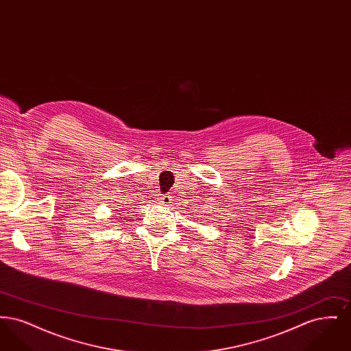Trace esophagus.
<instances>
[{"instance_id": "obj_1", "label": "esophagus", "mask_w": 351, "mask_h": 351, "mask_svg": "<svg viewBox=\"0 0 351 351\" xmlns=\"http://www.w3.org/2000/svg\"><path fill=\"white\" fill-rule=\"evenodd\" d=\"M171 196H163L162 197V204H165V205H169L171 204Z\"/></svg>"}]
</instances>
